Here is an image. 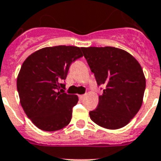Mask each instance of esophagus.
I'll use <instances>...</instances> for the list:
<instances>
[{
	"label": "esophagus",
	"mask_w": 161,
	"mask_h": 161,
	"mask_svg": "<svg viewBox=\"0 0 161 161\" xmlns=\"http://www.w3.org/2000/svg\"><path fill=\"white\" fill-rule=\"evenodd\" d=\"M78 97H79V100H81V101H82V100H83V99H84L85 95H79V96H78Z\"/></svg>",
	"instance_id": "34e87169"
}]
</instances>
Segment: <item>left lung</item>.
Listing matches in <instances>:
<instances>
[{
    "instance_id": "obj_1",
    "label": "left lung",
    "mask_w": 161,
    "mask_h": 161,
    "mask_svg": "<svg viewBox=\"0 0 161 161\" xmlns=\"http://www.w3.org/2000/svg\"><path fill=\"white\" fill-rule=\"evenodd\" d=\"M97 83L103 86L97 108L90 118L102 127L115 130L125 126L142 105L146 78L132 55L115 47L81 48Z\"/></svg>"
}]
</instances>
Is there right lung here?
Returning <instances> with one entry per match:
<instances>
[{
    "label": "right lung",
    "instance_id": "obj_1",
    "mask_svg": "<svg viewBox=\"0 0 161 161\" xmlns=\"http://www.w3.org/2000/svg\"><path fill=\"white\" fill-rule=\"evenodd\" d=\"M82 49L47 47L29 56L17 78V91L27 117L39 129L54 131L69 125L76 95L67 94L64 80L73 62L83 56Z\"/></svg>",
    "mask_w": 161,
    "mask_h": 161
}]
</instances>
